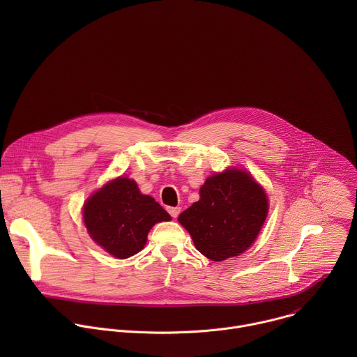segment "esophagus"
I'll use <instances>...</instances> for the list:
<instances>
[{
	"instance_id": "1",
	"label": "esophagus",
	"mask_w": 357,
	"mask_h": 357,
	"mask_svg": "<svg viewBox=\"0 0 357 357\" xmlns=\"http://www.w3.org/2000/svg\"><path fill=\"white\" fill-rule=\"evenodd\" d=\"M167 211L169 212V215L175 219V218H178V215H179V212H181V208H167Z\"/></svg>"
}]
</instances>
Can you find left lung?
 Returning a JSON list of instances; mask_svg holds the SVG:
<instances>
[{
  "label": "left lung",
  "instance_id": "left-lung-1",
  "mask_svg": "<svg viewBox=\"0 0 357 357\" xmlns=\"http://www.w3.org/2000/svg\"><path fill=\"white\" fill-rule=\"evenodd\" d=\"M199 193L200 199L178 218L195 247L213 261L244 252L268 213L264 189L244 169L231 168L209 176Z\"/></svg>",
  "mask_w": 357,
  "mask_h": 357
}]
</instances>
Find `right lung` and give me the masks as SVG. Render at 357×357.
Instances as JSON below:
<instances>
[{
	"instance_id": "right-lung-1",
	"label": "right lung",
	"mask_w": 357,
	"mask_h": 357,
	"mask_svg": "<svg viewBox=\"0 0 357 357\" xmlns=\"http://www.w3.org/2000/svg\"><path fill=\"white\" fill-rule=\"evenodd\" d=\"M83 220L90 237L123 260L141 251L151 227L171 216L154 197L142 195L135 181L119 176L86 200Z\"/></svg>"
}]
</instances>
